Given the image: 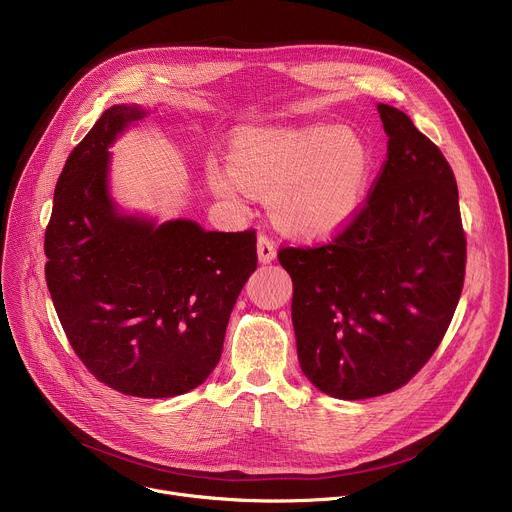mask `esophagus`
Instances as JSON below:
<instances>
[{"label":"esophagus","instance_id":"esophagus-1","mask_svg":"<svg viewBox=\"0 0 512 512\" xmlns=\"http://www.w3.org/2000/svg\"><path fill=\"white\" fill-rule=\"evenodd\" d=\"M257 255H259V261L265 263V265L275 261L277 247H275V243L267 235H259V239H257Z\"/></svg>","mask_w":512,"mask_h":512}]
</instances>
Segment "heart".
Returning <instances> with one entry per match:
<instances>
[{
    "mask_svg": "<svg viewBox=\"0 0 512 512\" xmlns=\"http://www.w3.org/2000/svg\"><path fill=\"white\" fill-rule=\"evenodd\" d=\"M375 156L346 125L249 127L233 141L231 166L212 164L210 188L241 204L267 196L271 221L285 233L320 239L346 227L367 196Z\"/></svg>",
    "mask_w": 512,
    "mask_h": 512,
    "instance_id": "obj_1",
    "label": "heart"
}]
</instances>
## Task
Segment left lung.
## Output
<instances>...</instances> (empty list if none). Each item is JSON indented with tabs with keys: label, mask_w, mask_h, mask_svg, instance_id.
<instances>
[{
	"label": "left lung",
	"mask_w": 512,
	"mask_h": 512,
	"mask_svg": "<svg viewBox=\"0 0 512 512\" xmlns=\"http://www.w3.org/2000/svg\"><path fill=\"white\" fill-rule=\"evenodd\" d=\"M387 162L367 206L332 243L285 247L302 373L358 401L403 387L440 346L466 271L458 184L399 109L377 105Z\"/></svg>",
	"instance_id": "1"
}]
</instances>
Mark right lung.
<instances>
[{"mask_svg":"<svg viewBox=\"0 0 512 512\" xmlns=\"http://www.w3.org/2000/svg\"><path fill=\"white\" fill-rule=\"evenodd\" d=\"M148 117L141 105H113L72 150L44 253L58 320L85 367L123 395L164 399L202 385L221 360L257 237L190 218L158 223L117 204L109 148Z\"/></svg>","mask_w":512,"mask_h":512,"instance_id":"1","label":"right lung"}]
</instances>
